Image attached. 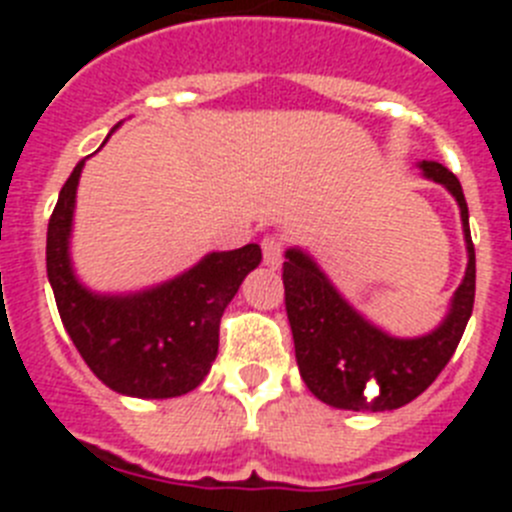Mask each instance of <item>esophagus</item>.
I'll return each instance as SVG.
<instances>
[{"instance_id": "obj_1", "label": "esophagus", "mask_w": 512, "mask_h": 512, "mask_svg": "<svg viewBox=\"0 0 512 512\" xmlns=\"http://www.w3.org/2000/svg\"><path fill=\"white\" fill-rule=\"evenodd\" d=\"M284 248H287V243H284L282 235H277V233L264 235V241H261V253H264V264L271 266V269H277V266L282 264Z\"/></svg>"}]
</instances>
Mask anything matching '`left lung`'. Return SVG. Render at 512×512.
<instances>
[{
  "mask_svg": "<svg viewBox=\"0 0 512 512\" xmlns=\"http://www.w3.org/2000/svg\"><path fill=\"white\" fill-rule=\"evenodd\" d=\"M420 169L459 202L469 251L467 277L456 289L449 318L431 336L413 341L390 338L366 323L305 253L287 251L282 266L284 307L295 338L297 366L307 390L333 408L379 413L413 402L449 364L472 315L477 266L467 200L456 174L443 164L423 161Z\"/></svg>",
  "mask_w": 512,
  "mask_h": 512,
  "instance_id": "left-lung-1",
  "label": "left lung"
}]
</instances>
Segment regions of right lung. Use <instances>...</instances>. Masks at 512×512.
Listing matches in <instances>:
<instances>
[{"label": "right lung", "instance_id": "right-lung-1", "mask_svg": "<svg viewBox=\"0 0 512 512\" xmlns=\"http://www.w3.org/2000/svg\"><path fill=\"white\" fill-rule=\"evenodd\" d=\"M84 161L63 184L48 220L45 266L63 328L87 366L110 390L133 397H179L210 372L220 318L243 277L261 261V248L210 253L179 279L133 297H97L69 266V230Z\"/></svg>", "mask_w": 512, "mask_h": 512}]
</instances>
